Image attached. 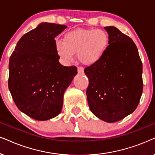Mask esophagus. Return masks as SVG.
Returning <instances> with one entry per match:
<instances>
[{
	"label": "esophagus",
	"instance_id": "esophagus-1",
	"mask_svg": "<svg viewBox=\"0 0 155 155\" xmlns=\"http://www.w3.org/2000/svg\"><path fill=\"white\" fill-rule=\"evenodd\" d=\"M78 73L80 75H82L84 73V69L82 67H78Z\"/></svg>",
	"mask_w": 155,
	"mask_h": 155
}]
</instances>
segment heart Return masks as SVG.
Masks as SVG:
<instances>
[{"label":"heart","mask_w":155,"mask_h":155,"mask_svg":"<svg viewBox=\"0 0 155 155\" xmlns=\"http://www.w3.org/2000/svg\"><path fill=\"white\" fill-rule=\"evenodd\" d=\"M110 45V37L102 29L78 28L68 32L63 41L55 42V51L65 63H69L76 53L85 65L97 63L105 55Z\"/></svg>","instance_id":"b5f03b06"}]
</instances>
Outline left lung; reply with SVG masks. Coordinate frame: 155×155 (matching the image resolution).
<instances>
[{
    "label": "left lung",
    "instance_id": "left-lung-1",
    "mask_svg": "<svg viewBox=\"0 0 155 155\" xmlns=\"http://www.w3.org/2000/svg\"><path fill=\"white\" fill-rule=\"evenodd\" d=\"M110 37L105 55L85 68L90 109L96 117L115 122L133 112L141 97L142 64L133 41L114 26L104 27Z\"/></svg>",
    "mask_w": 155,
    "mask_h": 155
}]
</instances>
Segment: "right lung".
Instances as JSON below:
<instances>
[{"label": "right lung", "instance_id": "obj_1", "mask_svg": "<svg viewBox=\"0 0 155 155\" xmlns=\"http://www.w3.org/2000/svg\"><path fill=\"white\" fill-rule=\"evenodd\" d=\"M67 26L41 23L22 36L9 60L8 88L17 107L34 120L56 117L65 90L77 75L75 66L62 65L56 36Z\"/></svg>", "mask_w": 155, "mask_h": 155}]
</instances>
